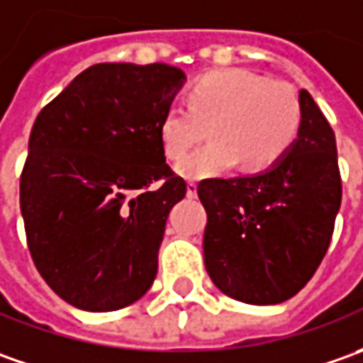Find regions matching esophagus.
Wrapping results in <instances>:
<instances>
[{
    "label": "esophagus",
    "instance_id": "34e87169",
    "mask_svg": "<svg viewBox=\"0 0 363 363\" xmlns=\"http://www.w3.org/2000/svg\"><path fill=\"white\" fill-rule=\"evenodd\" d=\"M186 196H189V199H194V196H196V182H189V184H186Z\"/></svg>",
    "mask_w": 363,
    "mask_h": 363
}]
</instances>
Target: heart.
I'll return each mask as SVG.
<instances>
[{"instance_id":"1","label":"heart","mask_w":363,"mask_h":363,"mask_svg":"<svg viewBox=\"0 0 363 363\" xmlns=\"http://www.w3.org/2000/svg\"><path fill=\"white\" fill-rule=\"evenodd\" d=\"M301 126L291 84L243 68L208 72L193 82L186 108L170 104L158 118V143L170 160L182 158L208 128L211 143L177 164L189 181L217 177L243 162L265 170L285 157Z\"/></svg>"}]
</instances>
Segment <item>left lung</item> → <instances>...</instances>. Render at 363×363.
I'll return each mask as SVG.
<instances>
[{
	"mask_svg": "<svg viewBox=\"0 0 363 363\" xmlns=\"http://www.w3.org/2000/svg\"><path fill=\"white\" fill-rule=\"evenodd\" d=\"M301 126L281 160L263 172L206 179L205 267L225 295L251 306L287 301L313 277L342 205L335 134L307 90Z\"/></svg>",
	"mask_w": 363,
	"mask_h": 363,
	"instance_id": "8db88e82",
	"label": "left lung"
}]
</instances>
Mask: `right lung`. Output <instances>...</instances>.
Returning <instances> with one entry per match:
<instances>
[{"instance_id":"1","label":"right lung","mask_w":363,"mask_h":363,"mask_svg":"<svg viewBox=\"0 0 363 363\" xmlns=\"http://www.w3.org/2000/svg\"><path fill=\"white\" fill-rule=\"evenodd\" d=\"M184 82L169 64H96L33 122L21 217L35 267L69 306L116 311L155 281L170 208L186 194L158 118Z\"/></svg>"}]
</instances>
